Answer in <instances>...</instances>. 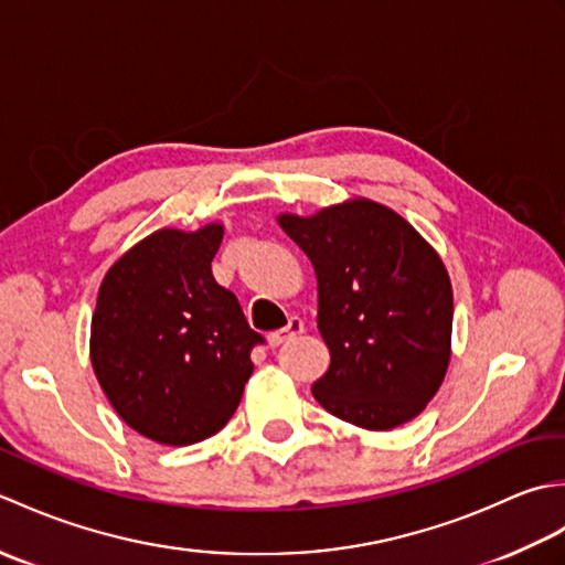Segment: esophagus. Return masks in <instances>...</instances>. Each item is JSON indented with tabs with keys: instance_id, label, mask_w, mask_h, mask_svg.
<instances>
[{
	"instance_id": "1",
	"label": "esophagus",
	"mask_w": 565,
	"mask_h": 565,
	"mask_svg": "<svg viewBox=\"0 0 565 565\" xmlns=\"http://www.w3.org/2000/svg\"><path fill=\"white\" fill-rule=\"evenodd\" d=\"M301 332H303V320L301 318H289V322H286V328L271 332L267 340H269L271 347H281L284 342L298 338V334H301Z\"/></svg>"
}]
</instances>
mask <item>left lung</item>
I'll list each match as a JSON object with an SVG mask.
<instances>
[{"mask_svg": "<svg viewBox=\"0 0 565 565\" xmlns=\"http://www.w3.org/2000/svg\"><path fill=\"white\" fill-rule=\"evenodd\" d=\"M279 223L318 276L330 369L313 383L316 401L364 429L423 413L451 347L454 298L437 252L398 213L364 199Z\"/></svg>", "mask_w": 565, "mask_h": 565, "instance_id": "obj_1", "label": "left lung"}]
</instances>
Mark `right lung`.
I'll list each match as a JSON object with an SVG mask.
<instances>
[{"label": "right lung", "mask_w": 565, "mask_h": 565, "mask_svg": "<svg viewBox=\"0 0 565 565\" xmlns=\"http://www.w3.org/2000/svg\"><path fill=\"white\" fill-rule=\"evenodd\" d=\"M223 227L158 231L104 276L92 316V366L138 435L186 447L223 429L264 344L237 296L213 279Z\"/></svg>", "instance_id": "1"}]
</instances>
